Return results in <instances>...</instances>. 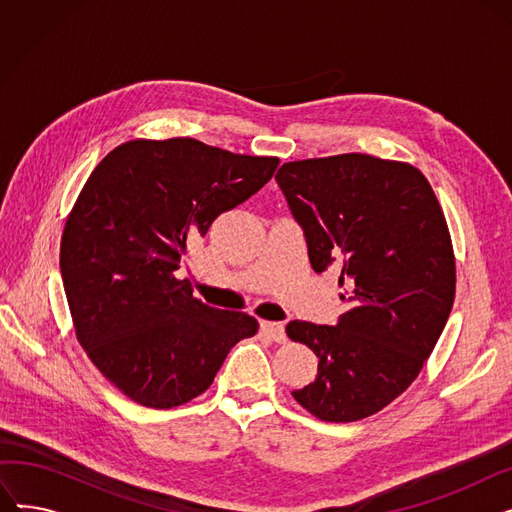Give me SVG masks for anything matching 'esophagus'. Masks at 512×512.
I'll use <instances>...</instances> for the list:
<instances>
[{
	"mask_svg": "<svg viewBox=\"0 0 512 512\" xmlns=\"http://www.w3.org/2000/svg\"><path fill=\"white\" fill-rule=\"evenodd\" d=\"M261 334L267 336L274 342H284L286 340V332L284 326L278 324V321H261Z\"/></svg>",
	"mask_w": 512,
	"mask_h": 512,
	"instance_id": "esophagus-1",
	"label": "esophagus"
}]
</instances>
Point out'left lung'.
Listing matches in <instances>:
<instances>
[{
  "label": "left lung",
  "instance_id": "obj_1",
  "mask_svg": "<svg viewBox=\"0 0 512 512\" xmlns=\"http://www.w3.org/2000/svg\"><path fill=\"white\" fill-rule=\"evenodd\" d=\"M276 180L313 270H342L346 303L336 326H286L319 359L292 396L321 421L365 419L415 382L448 321L456 263L444 211L415 166L365 153L288 161Z\"/></svg>",
  "mask_w": 512,
  "mask_h": 512
}]
</instances>
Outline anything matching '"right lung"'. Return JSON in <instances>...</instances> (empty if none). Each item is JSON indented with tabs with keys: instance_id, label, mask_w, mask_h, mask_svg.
I'll use <instances>...</instances> for the list:
<instances>
[{
	"instance_id": "obj_1",
	"label": "right lung",
	"mask_w": 512,
	"mask_h": 512,
	"mask_svg": "<svg viewBox=\"0 0 512 512\" xmlns=\"http://www.w3.org/2000/svg\"><path fill=\"white\" fill-rule=\"evenodd\" d=\"M278 157L197 139H134L107 153L62 234L72 324L93 365L124 396L172 409L203 394L257 319L193 297L176 278L191 242L270 180Z\"/></svg>"
}]
</instances>
